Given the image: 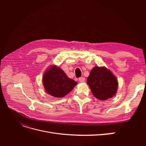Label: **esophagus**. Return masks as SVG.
<instances>
[{
  "instance_id": "1",
  "label": "esophagus",
  "mask_w": 146,
  "mask_h": 146,
  "mask_svg": "<svg viewBox=\"0 0 146 146\" xmlns=\"http://www.w3.org/2000/svg\"><path fill=\"white\" fill-rule=\"evenodd\" d=\"M78 80H79V82H84L85 81V77H80L78 78Z\"/></svg>"
}]
</instances>
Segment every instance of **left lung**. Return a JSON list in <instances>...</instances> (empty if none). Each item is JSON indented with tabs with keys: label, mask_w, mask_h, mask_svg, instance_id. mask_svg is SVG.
<instances>
[{
	"label": "left lung",
	"mask_w": 146,
	"mask_h": 146,
	"mask_svg": "<svg viewBox=\"0 0 146 146\" xmlns=\"http://www.w3.org/2000/svg\"><path fill=\"white\" fill-rule=\"evenodd\" d=\"M87 83L97 99L105 100L116 94L118 86L116 77L104 67L96 66L87 78Z\"/></svg>",
	"instance_id": "8db88e82"
}]
</instances>
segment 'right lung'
<instances>
[{
	"label": "right lung",
	"instance_id": "1",
	"mask_svg": "<svg viewBox=\"0 0 146 146\" xmlns=\"http://www.w3.org/2000/svg\"><path fill=\"white\" fill-rule=\"evenodd\" d=\"M46 91L55 98H63L76 86L77 83L67 77L62 69L53 66L43 75Z\"/></svg>",
	"mask_w": 146,
	"mask_h": 146
}]
</instances>
